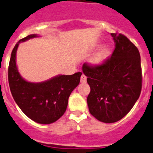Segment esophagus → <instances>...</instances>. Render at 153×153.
I'll use <instances>...</instances> for the list:
<instances>
[{
	"label": "esophagus",
	"instance_id": "1",
	"mask_svg": "<svg viewBox=\"0 0 153 153\" xmlns=\"http://www.w3.org/2000/svg\"><path fill=\"white\" fill-rule=\"evenodd\" d=\"M80 81H81V82H82V83H84V82H87V76H86L85 74H82V75H81Z\"/></svg>",
	"mask_w": 153,
	"mask_h": 153
}]
</instances>
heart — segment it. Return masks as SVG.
Segmentation results:
<instances>
[{"instance_id":"heart-1","label":"heart","mask_w":153,"mask_h":153,"mask_svg":"<svg viewBox=\"0 0 153 153\" xmlns=\"http://www.w3.org/2000/svg\"><path fill=\"white\" fill-rule=\"evenodd\" d=\"M109 56V50L107 48H102L99 52H97V53L94 55V56L91 59V62L95 65H100L102 64L108 59Z\"/></svg>"}]
</instances>
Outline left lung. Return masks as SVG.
Returning <instances> with one entry per match:
<instances>
[{
	"label": "left lung",
	"mask_w": 153,
	"mask_h": 153,
	"mask_svg": "<svg viewBox=\"0 0 153 153\" xmlns=\"http://www.w3.org/2000/svg\"><path fill=\"white\" fill-rule=\"evenodd\" d=\"M113 54L104 63H84L82 72L91 91L88 97L90 114L105 123H116L128 114L140 97L142 70L140 52L123 34L111 33Z\"/></svg>",
	"instance_id": "1"
}]
</instances>
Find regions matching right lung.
Masks as SVG:
<instances>
[{"label": "right lung", "instance_id": "right-lung-1", "mask_svg": "<svg viewBox=\"0 0 153 153\" xmlns=\"http://www.w3.org/2000/svg\"><path fill=\"white\" fill-rule=\"evenodd\" d=\"M35 37L37 35H29L14 46L9 64L8 79L10 91L21 110L36 123L50 124L65 114L69 97L79 85L82 72L71 75H57L37 83L23 79L16 65L17 49L19 43Z\"/></svg>", "mask_w": 153, "mask_h": 153}]
</instances>
